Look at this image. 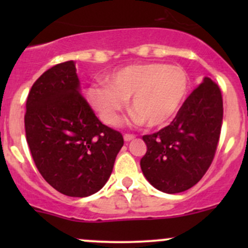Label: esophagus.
<instances>
[{"label": "esophagus", "mask_w": 248, "mask_h": 248, "mask_svg": "<svg viewBox=\"0 0 248 248\" xmlns=\"http://www.w3.org/2000/svg\"><path fill=\"white\" fill-rule=\"evenodd\" d=\"M134 138H136V136H133V134H124V141H131V140H133Z\"/></svg>", "instance_id": "1"}]
</instances>
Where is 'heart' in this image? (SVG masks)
<instances>
[{"label": "heart", "instance_id": "heart-1", "mask_svg": "<svg viewBox=\"0 0 248 248\" xmlns=\"http://www.w3.org/2000/svg\"><path fill=\"white\" fill-rule=\"evenodd\" d=\"M188 90V76L179 66L140 63L122 67L92 85L87 91L90 104L108 124H116L129 98L137 124L162 126L181 107Z\"/></svg>", "mask_w": 248, "mask_h": 248}]
</instances>
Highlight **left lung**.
I'll return each mask as SVG.
<instances>
[{"mask_svg":"<svg viewBox=\"0 0 248 248\" xmlns=\"http://www.w3.org/2000/svg\"><path fill=\"white\" fill-rule=\"evenodd\" d=\"M222 119L221 90L205 77L169 126L142 137L147 151L140 167L147 181L169 194L193 187L214 159Z\"/></svg>","mask_w":248,"mask_h":248,"instance_id":"left-lung-1","label":"left lung"}]
</instances>
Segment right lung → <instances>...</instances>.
Segmentation results:
<instances>
[{"label": "right lung", "mask_w": 248, "mask_h": 248, "mask_svg": "<svg viewBox=\"0 0 248 248\" xmlns=\"http://www.w3.org/2000/svg\"><path fill=\"white\" fill-rule=\"evenodd\" d=\"M80 90L73 61L44 72L27 97L25 132L44 180L60 193L82 198L107 184L124 138L99 121Z\"/></svg>", "instance_id": "right-lung-1"}]
</instances>
